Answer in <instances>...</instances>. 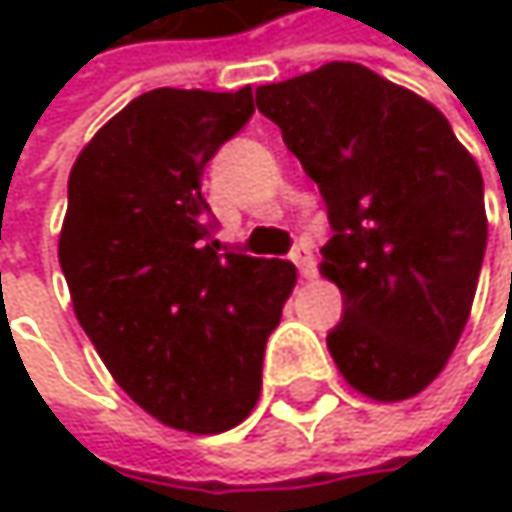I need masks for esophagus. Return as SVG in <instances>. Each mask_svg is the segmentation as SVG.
<instances>
[{
	"label": "esophagus",
	"mask_w": 512,
	"mask_h": 512,
	"mask_svg": "<svg viewBox=\"0 0 512 512\" xmlns=\"http://www.w3.org/2000/svg\"><path fill=\"white\" fill-rule=\"evenodd\" d=\"M293 263H296V269H299V275L302 278H314V272H317V263H314V255H311V249H308V243H299L296 249H293Z\"/></svg>",
	"instance_id": "1"
}]
</instances>
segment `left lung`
Listing matches in <instances>:
<instances>
[{
	"mask_svg": "<svg viewBox=\"0 0 512 512\" xmlns=\"http://www.w3.org/2000/svg\"><path fill=\"white\" fill-rule=\"evenodd\" d=\"M257 109L320 186V272L344 317L326 344L358 394L397 403L448 364L486 252L483 177L448 118L356 61L260 85Z\"/></svg>",
	"mask_w": 512,
	"mask_h": 512,
	"instance_id": "1",
	"label": "left lung"
}]
</instances>
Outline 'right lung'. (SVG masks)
Here are the masks:
<instances>
[{"instance_id":"right-lung-1","label":"right lung","mask_w":512,"mask_h":512,"mask_svg":"<svg viewBox=\"0 0 512 512\" xmlns=\"http://www.w3.org/2000/svg\"><path fill=\"white\" fill-rule=\"evenodd\" d=\"M252 88H154L106 121L67 180L58 263L115 382L156 421L210 436L249 418L287 260L222 249L201 174L252 118Z\"/></svg>"}]
</instances>
